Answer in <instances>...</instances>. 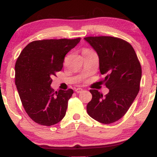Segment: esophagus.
Here are the masks:
<instances>
[{
	"instance_id": "1",
	"label": "esophagus",
	"mask_w": 157,
	"mask_h": 157,
	"mask_svg": "<svg viewBox=\"0 0 157 157\" xmlns=\"http://www.w3.org/2000/svg\"><path fill=\"white\" fill-rule=\"evenodd\" d=\"M83 91V89H81V88H78V89H76V92L77 94H79V93H81V92Z\"/></svg>"
}]
</instances>
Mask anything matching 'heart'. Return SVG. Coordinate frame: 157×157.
<instances>
[{
	"mask_svg": "<svg viewBox=\"0 0 157 157\" xmlns=\"http://www.w3.org/2000/svg\"><path fill=\"white\" fill-rule=\"evenodd\" d=\"M88 52H91V51L89 50V49H84V50L83 51V53H88Z\"/></svg>",
	"mask_w": 157,
	"mask_h": 157,
	"instance_id": "1",
	"label": "heart"
}]
</instances>
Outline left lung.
<instances>
[{
	"mask_svg": "<svg viewBox=\"0 0 157 157\" xmlns=\"http://www.w3.org/2000/svg\"><path fill=\"white\" fill-rule=\"evenodd\" d=\"M84 39L99 58L102 81L109 89L106 95L91 89L92 99L87 113L100 123L117 121L127 112L139 93L141 78L140 62L132 45L112 36H89Z\"/></svg>",
	"mask_w": 157,
	"mask_h": 157,
	"instance_id": "left-lung-1",
	"label": "left lung"
}]
</instances>
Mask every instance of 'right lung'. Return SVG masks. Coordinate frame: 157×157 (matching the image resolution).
Wrapping results in <instances>:
<instances>
[{"label":"right lung","instance_id":"obj_1","mask_svg":"<svg viewBox=\"0 0 157 157\" xmlns=\"http://www.w3.org/2000/svg\"><path fill=\"white\" fill-rule=\"evenodd\" d=\"M74 39L34 40L27 45L15 65V83L25 112L43 126H52L65 117L74 91H54L51 77L63 68L64 57L80 41Z\"/></svg>","mask_w":157,"mask_h":157}]
</instances>
